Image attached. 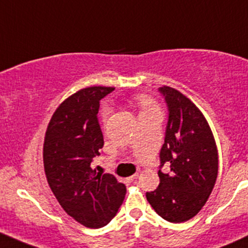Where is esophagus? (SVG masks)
I'll return each mask as SVG.
<instances>
[{
	"instance_id": "esophagus-1",
	"label": "esophagus",
	"mask_w": 248,
	"mask_h": 248,
	"mask_svg": "<svg viewBox=\"0 0 248 248\" xmlns=\"http://www.w3.org/2000/svg\"><path fill=\"white\" fill-rule=\"evenodd\" d=\"M137 178H138V173H134L133 176L128 177V178H127V181H128L129 183H132V182H135V179H137Z\"/></svg>"
}]
</instances>
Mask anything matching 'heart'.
<instances>
[{"label": "heart", "instance_id": "obj_1", "mask_svg": "<svg viewBox=\"0 0 248 248\" xmlns=\"http://www.w3.org/2000/svg\"><path fill=\"white\" fill-rule=\"evenodd\" d=\"M137 102L139 104V107L141 108V114L140 115H144V114L153 113V111H159L158 104L155 103V100H152L151 97L146 95H139L137 97ZM109 115L108 109H103L102 110V119L103 121H107Z\"/></svg>", "mask_w": 248, "mask_h": 248}]
</instances>
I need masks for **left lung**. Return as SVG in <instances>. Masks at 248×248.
Masks as SVG:
<instances>
[{
    "mask_svg": "<svg viewBox=\"0 0 248 248\" xmlns=\"http://www.w3.org/2000/svg\"><path fill=\"white\" fill-rule=\"evenodd\" d=\"M169 110L160 166V183L146 199L159 216L169 222L190 220L202 209L215 186L218 170L217 148L207 120L186 96L170 87L159 88Z\"/></svg>",
    "mask_w": 248,
    "mask_h": 248,
    "instance_id": "1",
    "label": "left lung"
}]
</instances>
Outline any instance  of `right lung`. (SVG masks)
<instances>
[{"label": "right lung", "instance_id": "add662e5", "mask_svg": "<svg viewBox=\"0 0 248 248\" xmlns=\"http://www.w3.org/2000/svg\"><path fill=\"white\" fill-rule=\"evenodd\" d=\"M113 90L90 87L66 98L54 111L44 141V168L52 192L67 215L88 228L108 225L126 195V186L113 174L91 169L104 144L97 119L100 101Z\"/></svg>", "mask_w": 248, "mask_h": 248}]
</instances>
